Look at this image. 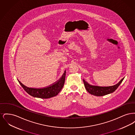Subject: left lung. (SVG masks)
Instances as JSON below:
<instances>
[{"label":"left lung","mask_w":135,"mask_h":135,"mask_svg":"<svg viewBox=\"0 0 135 135\" xmlns=\"http://www.w3.org/2000/svg\"><path fill=\"white\" fill-rule=\"evenodd\" d=\"M123 79L124 78H123L118 84L110 86H99L92 85L88 84L84 79H83V81L85 89L90 94L96 96H103L114 92L122 83Z\"/></svg>","instance_id":"8db88e82"}]
</instances>
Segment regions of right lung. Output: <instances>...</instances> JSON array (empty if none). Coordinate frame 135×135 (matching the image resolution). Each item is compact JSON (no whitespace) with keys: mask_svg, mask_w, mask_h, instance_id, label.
I'll return each instance as SVG.
<instances>
[{"mask_svg":"<svg viewBox=\"0 0 135 135\" xmlns=\"http://www.w3.org/2000/svg\"><path fill=\"white\" fill-rule=\"evenodd\" d=\"M66 71L61 78L57 82L48 86L43 88H29L21 83L19 80V83L26 92L30 95L41 99H47L56 96L63 88L65 80Z\"/></svg>","mask_w":135,"mask_h":135,"instance_id":"add662e5","label":"right lung"}]
</instances>
